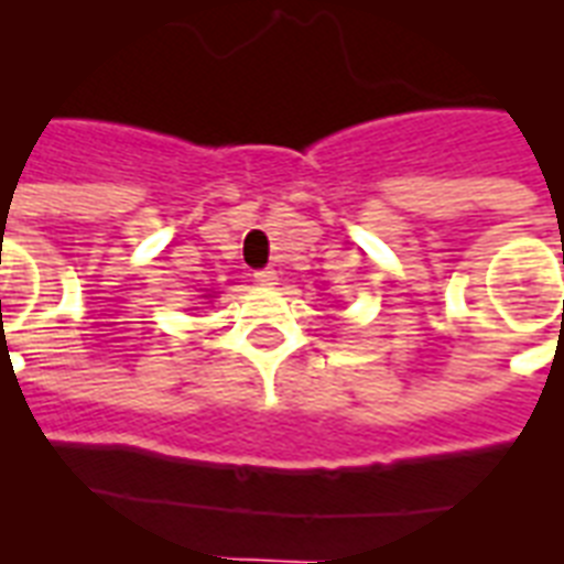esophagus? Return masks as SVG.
Listing matches in <instances>:
<instances>
[{
    "label": "esophagus",
    "instance_id": "1",
    "mask_svg": "<svg viewBox=\"0 0 564 564\" xmlns=\"http://www.w3.org/2000/svg\"><path fill=\"white\" fill-rule=\"evenodd\" d=\"M252 279H256V282H259V285H264V288H273L279 282L276 270H273V268L256 270V273H252Z\"/></svg>",
    "mask_w": 564,
    "mask_h": 564
}]
</instances>
